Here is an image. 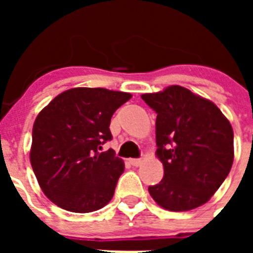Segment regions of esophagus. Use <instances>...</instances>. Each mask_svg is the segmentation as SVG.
<instances>
[{
    "label": "esophagus",
    "mask_w": 253,
    "mask_h": 253,
    "mask_svg": "<svg viewBox=\"0 0 253 253\" xmlns=\"http://www.w3.org/2000/svg\"><path fill=\"white\" fill-rule=\"evenodd\" d=\"M129 163H130L131 166H139L140 163H142V160L140 158H130Z\"/></svg>",
    "instance_id": "1"
}]
</instances>
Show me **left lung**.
<instances>
[{
  "instance_id": "obj_1",
  "label": "left lung",
  "mask_w": 253,
  "mask_h": 253,
  "mask_svg": "<svg viewBox=\"0 0 253 253\" xmlns=\"http://www.w3.org/2000/svg\"><path fill=\"white\" fill-rule=\"evenodd\" d=\"M156 111L157 156L165 175L148 187L154 202L171 211L205 204L227 178L233 163V129L216 105L185 87L144 93Z\"/></svg>"
}]
</instances>
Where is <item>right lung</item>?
Here are the masks:
<instances>
[{
    "label": "right lung",
    "instance_id": "right-lung-1",
    "mask_svg": "<svg viewBox=\"0 0 253 253\" xmlns=\"http://www.w3.org/2000/svg\"><path fill=\"white\" fill-rule=\"evenodd\" d=\"M131 97L106 88L64 91L40 111L33 126L30 162L50 202L73 213L104 208L114 196L124 162L109 149L111 116Z\"/></svg>",
    "mask_w": 253,
    "mask_h": 253
}]
</instances>
